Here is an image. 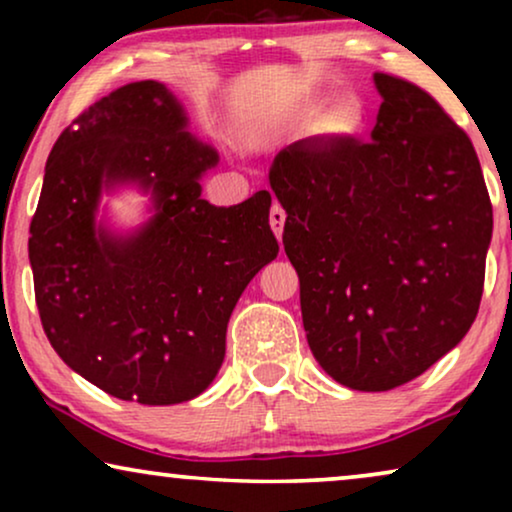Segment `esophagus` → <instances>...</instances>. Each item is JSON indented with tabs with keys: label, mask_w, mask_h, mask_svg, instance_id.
<instances>
[{
	"label": "esophagus",
	"mask_w": 512,
	"mask_h": 512,
	"mask_svg": "<svg viewBox=\"0 0 512 512\" xmlns=\"http://www.w3.org/2000/svg\"><path fill=\"white\" fill-rule=\"evenodd\" d=\"M284 223H286V214H284V209L277 205H272V209H270V228H272V233L277 235V240H282V233H284Z\"/></svg>",
	"instance_id": "1"
}]
</instances>
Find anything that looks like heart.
Returning a JSON list of instances; mask_svg holds the SVG:
<instances>
[{"label":"heart","instance_id":"1","mask_svg":"<svg viewBox=\"0 0 512 512\" xmlns=\"http://www.w3.org/2000/svg\"><path fill=\"white\" fill-rule=\"evenodd\" d=\"M296 121L303 128H314L319 137L333 144H352L366 130V114L354 97H335L324 109L310 104L298 111Z\"/></svg>","mask_w":512,"mask_h":512}]
</instances>
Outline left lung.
I'll return each mask as SVG.
<instances>
[{
	"instance_id": "8db88e82",
	"label": "left lung",
	"mask_w": 512,
	"mask_h": 512,
	"mask_svg": "<svg viewBox=\"0 0 512 512\" xmlns=\"http://www.w3.org/2000/svg\"><path fill=\"white\" fill-rule=\"evenodd\" d=\"M373 81L368 144L300 139L270 167L307 345L356 391L401 387L464 340L494 223L466 132L415 83Z\"/></svg>"
}]
</instances>
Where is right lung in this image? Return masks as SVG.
Returning a JSON list of instances; mask_svg holds the SVG:
<instances>
[{
  "mask_svg": "<svg viewBox=\"0 0 512 512\" xmlns=\"http://www.w3.org/2000/svg\"><path fill=\"white\" fill-rule=\"evenodd\" d=\"M219 153L188 132L165 83L137 81L88 107L55 142L30 226L46 338L74 373L142 405L200 396L226 356L230 314L275 261L268 191L202 198ZM137 187L150 219L118 231L102 194Z\"/></svg>",
  "mask_w": 512,
  "mask_h": 512,
  "instance_id": "obj_1",
  "label": "right lung"
}]
</instances>
